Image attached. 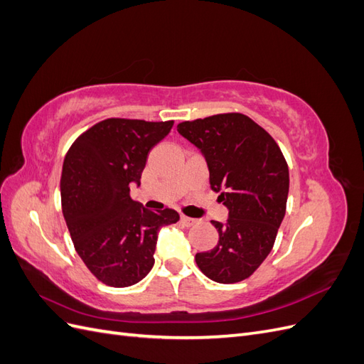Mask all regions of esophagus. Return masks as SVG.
Listing matches in <instances>:
<instances>
[{
  "mask_svg": "<svg viewBox=\"0 0 364 364\" xmlns=\"http://www.w3.org/2000/svg\"><path fill=\"white\" fill-rule=\"evenodd\" d=\"M181 220H182V223L185 225V226H193L197 220L196 218H191V217H186V215H182L181 217Z\"/></svg>",
  "mask_w": 364,
  "mask_h": 364,
  "instance_id": "1",
  "label": "esophagus"
}]
</instances>
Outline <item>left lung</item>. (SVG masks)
Masks as SVG:
<instances>
[{
    "label": "left lung",
    "mask_w": 364,
    "mask_h": 364,
    "mask_svg": "<svg viewBox=\"0 0 364 364\" xmlns=\"http://www.w3.org/2000/svg\"><path fill=\"white\" fill-rule=\"evenodd\" d=\"M178 132L203 153L209 185L229 209L226 223L213 220L218 243L196 253L197 267L220 284L243 281L277 240L290 186L287 161L266 130L238 112L183 121Z\"/></svg>",
    "instance_id": "1"
}]
</instances>
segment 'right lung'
Instances as JSON below:
<instances>
[{"mask_svg": "<svg viewBox=\"0 0 364 364\" xmlns=\"http://www.w3.org/2000/svg\"><path fill=\"white\" fill-rule=\"evenodd\" d=\"M174 121L107 118L77 138L63 161L62 213L74 247L94 277L129 287L151 270L158 230L179 220L174 209L150 211L130 199L150 150Z\"/></svg>", "mask_w": 364, "mask_h": 364, "instance_id": "add662e5", "label": "right lung"}]
</instances>
